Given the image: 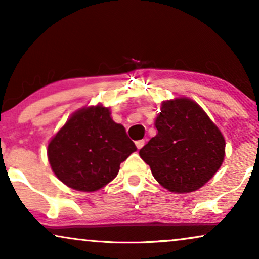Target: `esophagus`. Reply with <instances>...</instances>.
I'll return each mask as SVG.
<instances>
[{
    "mask_svg": "<svg viewBox=\"0 0 259 259\" xmlns=\"http://www.w3.org/2000/svg\"><path fill=\"white\" fill-rule=\"evenodd\" d=\"M144 145H145V141H144V140H138V141H136V146H137L138 150H140V148L143 147Z\"/></svg>",
    "mask_w": 259,
    "mask_h": 259,
    "instance_id": "1",
    "label": "esophagus"
}]
</instances>
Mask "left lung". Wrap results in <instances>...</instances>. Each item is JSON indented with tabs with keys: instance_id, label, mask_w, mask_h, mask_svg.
Masks as SVG:
<instances>
[{
	"instance_id": "1",
	"label": "left lung",
	"mask_w": 259,
	"mask_h": 259,
	"mask_svg": "<svg viewBox=\"0 0 259 259\" xmlns=\"http://www.w3.org/2000/svg\"><path fill=\"white\" fill-rule=\"evenodd\" d=\"M155 118L157 136L139 151L155 180L173 193L204 186L221 167L225 139L206 112L192 99L161 102Z\"/></svg>"
}]
</instances>
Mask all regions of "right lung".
Listing matches in <instances>:
<instances>
[{"label":"right lung","mask_w":259,"mask_h":259,"mask_svg":"<svg viewBox=\"0 0 259 259\" xmlns=\"http://www.w3.org/2000/svg\"><path fill=\"white\" fill-rule=\"evenodd\" d=\"M136 151L125 127L112 119L109 107L98 104L69 116L49 140L47 155L52 171L65 185L95 192L118 176L120 164Z\"/></svg>","instance_id":"1"}]
</instances>
